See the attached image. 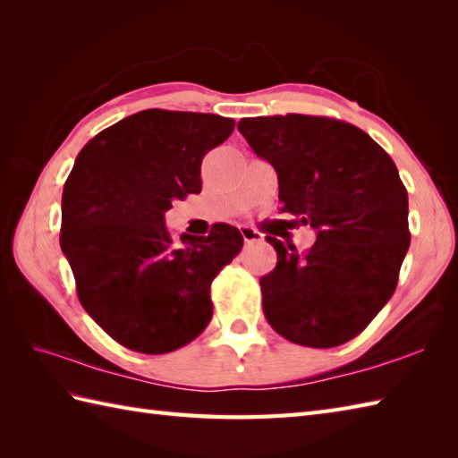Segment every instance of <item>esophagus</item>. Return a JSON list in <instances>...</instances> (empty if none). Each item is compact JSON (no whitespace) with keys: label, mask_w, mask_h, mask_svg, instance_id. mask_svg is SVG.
Instances as JSON below:
<instances>
[{"label":"esophagus","mask_w":458,"mask_h":458,"mask_svg":"<svg viewBox=\"0 0 458 458\" xmlns=\"http://www.w3.org/2000/svg\"><path fill=\"white\" fill-rule=\"evenodd\" d=\"M240 232H242V238H244V242H246L248 246L254 244V242H259V240H261L259 232H256L254 228H250V226H242Z\"/></svg>","instance_id":"34e87169"}]
</instances>
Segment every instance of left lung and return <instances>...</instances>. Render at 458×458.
<instances>
[{
    "instance_id": "1",
    "label": "left lung",
    "mask_w": 458,
    "mask_h": 458,
    "mask_svg": "<svg viewBox=\"0 0 458 458\" xmlns=\"http://www.w3.org/2000/svg\"><path fill=\"white\" fill-rule=\"evenodd\" d=\"M238 130L274 165L281 212L317 232L307 251L267 236L277 251L259 279L267 323L301 346L348 343L394 295L410 248L395 163L356 125L325 115L244 118Z\"/></svg>"
}]
</instances>
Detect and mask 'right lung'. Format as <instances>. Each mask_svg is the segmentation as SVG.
<instances>
[{"label":"right lung","instance_id":"right-lung-1","mask_svg":"<svg viewBox=\"0 0 458 458\" xmlns=\"http://www.w3.org/2000/svg\"><path fill=\"white\" fill-rule=\"evenodd\" d=\"M234 131L216 114L143 110L84 145L63 191L61 248L86 313L115 343L173 352L212 318L210 285L244 238L230 224L173 240L165 212L202 189L204 155Z\"/></svg>","mask_w":458,"mask_h":458}]
</instances>
